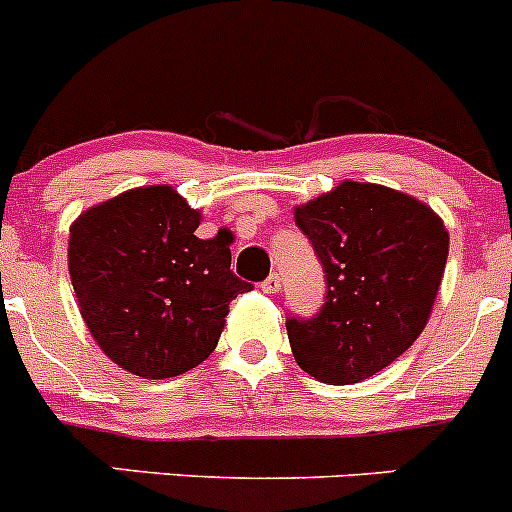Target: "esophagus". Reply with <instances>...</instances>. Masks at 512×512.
Listing matches in <instances>:
<instances>
[{
    "instance_id": "esophagus-1",
    "label": "esophagus",
    "mask_w": 512,
    "mask_h": 512,
    "mask_svg": "<svg viewBox=\"0 0 512 512\" xmlns=\"http://www.w3.org/2000/svg\"><path fill=\"white\" fill-rule=\"evenodd\" d=\"M261 291L263 293H278V291H281V273L273 271L271 276H268L266 281L261 283Z\"/></svg>"
}]
</instances>
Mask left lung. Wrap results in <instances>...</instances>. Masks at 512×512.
I'll return each instance as SVG.
<instances>
[{
  "label": "left lung",
  "mask_w": 512,
  "mask_h": 512,
  "mask_svg": "<svg viewBox=\"0 0 512 512\" xmlns=\"http://www.w3.org/2000/svg\"><path fill=\"white\" fill-rule=\"evenodd\" d=\"M325 271V303L286 320L295 362L328 384H355L392 365L429 320L449 231L426 204L379 184L342 182L295 209Z\"/></svg>",
  "instance_id": "left-lung-1"
}]
</instances>
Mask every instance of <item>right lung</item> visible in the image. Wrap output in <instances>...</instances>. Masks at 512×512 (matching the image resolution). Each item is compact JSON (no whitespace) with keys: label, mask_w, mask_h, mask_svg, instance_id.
I'll use <instances>...</instances> for the list:
<instances>
[{"label":"right lung","mask_w":512,"mask_h":512,"mask_svg":"<svg viewBox=\"0 0 512 512\" xmlns=\"http://www.w3.org/2000/svg\"><path fill=\"white\" fill-rule=\"evenodd\" d=\"M202 214L172 187H140L73 221L68 273L100 350L145 379L184 374L217 347L229 303L231 231L199 239Z\"/></svg>","instance_id":"obj_1"}]
</instances>
